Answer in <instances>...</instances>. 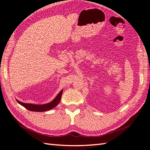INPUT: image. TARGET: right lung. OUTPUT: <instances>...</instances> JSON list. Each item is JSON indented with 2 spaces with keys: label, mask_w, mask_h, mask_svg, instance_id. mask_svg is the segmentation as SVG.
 I'll return each mask as SVG.
<instances>
[{
  "label": "right lung",
  "mask_w": 150,
  "mask_h": 150,
  "mask_svg": "<svg viewBox=\"0 0 150 150\" xmlns=\"http://www.w3.org/2000/svg\"><path fill=\"white\" fill-rule=\"evenodd\" d=\"M63 93V90H61L59 94L56 96V97L53 99L52 101L50 103H46L44 105H35V104H30V103H24L21 102L20 101H18L19 104H20L21 106H24L25 108L30 111H32V112H45V111H48L54 108L57 105L59 104L60 102L61 95Z\"/></svg>",
  "instance_id": "1"
}]
</instances>
